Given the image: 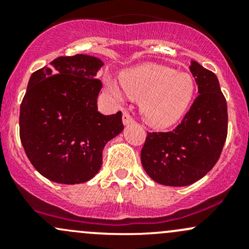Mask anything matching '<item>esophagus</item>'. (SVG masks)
Returning <instances> with one entry per match:
<instances>
[{"mask_svg": "<svg viewBox=\"0 0 249 249\" xmlns=\"http://www.w3.org/2000/svg\"><path fill=\"white\" fill-rule=\"evenodd\" d=\"M135 120L134 118L130 115L129 112H124L123 113V123H124V125H129V124H132Z\"/></svg>", "mask_w": 249, "mask_h": 249, "instance_id": "34e87169", "label": "esophagus"}]
</instances>
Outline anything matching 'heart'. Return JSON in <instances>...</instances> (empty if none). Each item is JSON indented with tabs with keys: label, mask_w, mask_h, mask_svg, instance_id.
I'll return each mask as SVG.
<instances>
[{
	"label": "heart",
	"mask_w": 249,
	"mask_h": 249,
	"mask_svg": "<svg viewBox=\"0 0 249 249\" xmlns=\"http://www.w3.org/2000/svg\"><path fill=\"white\" fill-rule=\"evenodd\" d=\"M122 90L129 97L141 100V113L154 127L171 126L187 113L195 94V83L188 73L160 65L148 64L125 72L120 78ZM108 90L115 99L122 97L113 83Z\"/></svg>",
	"instance_id": "heart-1"
}]
</instances>
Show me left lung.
<instances>
[{"instance_id": "1", "label": "left lung", "mask_w": 249, "mask_h": 249, "mask_svg": "<svg viewBox=\"0 0 249 249\" xmlns=\"http://www.w3.org/2000/svg\"><path fill=\"white\" fill-rule=\"evenodd\" d=\"M189 69L199 95L176 129L148 132L141 150L147 175L170 187L193 184L210 172L228 135L227 100L217 76L196 61H192Z\"/></svg>"}]
</instances>
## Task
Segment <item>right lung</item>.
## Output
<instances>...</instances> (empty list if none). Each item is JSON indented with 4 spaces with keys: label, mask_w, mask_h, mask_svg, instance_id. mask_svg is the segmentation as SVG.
Masks as SVG:
<instances>
[{
    "label": "right lung",
    "mask_w": 249,
    "mask_h": 249,
    "mask_svg": "<svg viewBox=\"0 0 249 249\" xmlns=\"http://www.w3.org/2000/svg\"><path fill=\"white\" fill-rule=\"evenodd\" d=\"M102 66L90 55L60 56L30 77L20 106V141L35 169L53 182L91 179L106 143L124 129L122 112L97 110Z\"/></svg>",
    "instance_id": "add662e5"
}]
</instances>
